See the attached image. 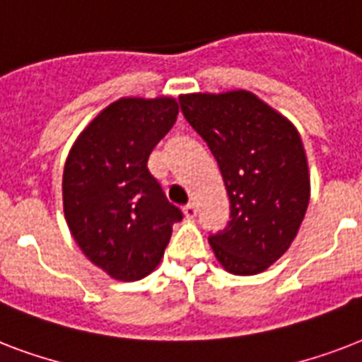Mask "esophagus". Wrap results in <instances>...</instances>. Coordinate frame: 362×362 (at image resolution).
<instances>
[{
  "instance_id": "obj_1",
  "label": "esophagus",
  "mask_w": 362,
  "mask_h": 362,
  "mask_svg": "<svg viewBox=\"0 0 362 362\" xmlns=\"http://www.w3.org/2000/svg\"><path fill=\"white\" fill-rule=\"evenodd\" d=\"M184 216H186L187 220H193L195 216H197V206L193 203H189L187 206H184Z\"/></svg>"
}]
</instances>
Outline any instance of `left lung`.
Here are the masks:
<instances>
[{
  "mask_svg": "<svg viewBox=\"0 0 362 362\" xmlns=\"http://www.w3.org/2000/svg\"><path fill=\"white\" fill-rule=\"evenodd\" d=\"M180 109L220 165L231 221L209 238L235 276L267 270L289 250L310 201L308 159L297 127L247 90L186 93Z\"/></svg>",
  "mask_w": 362,
  "mask_h": 362,
  "instance_id": "obj_1",
  "label": "left lung"
}]
</instances>
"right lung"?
Wrapping results in <instances>:
<instances>
[{
	"instance_id": "obj_1",
	"label": "right lung",
	"mask_w": 362,
	"mask_h": 362,
	"mask_svg": "<svg viewBox=\"0 0 362 362\" xmlns=\"http://www.w3.org/2000/svg\"><path fill=\"white\" fill-rule=\"evenodd\" d=\"M176 115L169 95L118 99L82 129L65 159L67 227L82 253L118 281L156 270L182 220L146 167Z\"/></svg>"
}]
</instances>
